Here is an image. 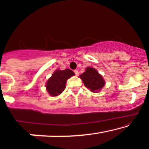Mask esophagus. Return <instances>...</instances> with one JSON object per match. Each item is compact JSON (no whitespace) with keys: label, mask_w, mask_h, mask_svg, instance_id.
I'll use <instances>...</instances> for the list:
<instances>
[{"label":"esophagus","mask_w":149,"mask_h":149,"mask_svg":"<svg viewBox=\"0 0 149 149\" xmlns=\"http://www.w3.org/2000/svg\"><path fill=\"white\" fill-rule=\"evenodd\" d=\"M74 72V74H75V75H77V76H78V75H79V72H78V70H75Z\"/></svg>","instance_id":"esophagus-1"}]
</instances>
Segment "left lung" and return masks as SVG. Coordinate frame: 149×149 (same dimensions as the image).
<instances>
[{
  "label": "left lung",
  "mask_w": 149,
  "mask_h": 149,
  "mask_svg": "<svg viewBox=\"0 0 149 149\" xmlns=\"http://www.w3.org/2000/svg\"><path fill=\"white\" fill-rule=\"evenodd\" d=\"M85 86L92 92L99 91L105 84V81L102 76L92 68H87L83 74L79 75Z\"/></svg>",
  "instance_id": "1"
}]
</instances>
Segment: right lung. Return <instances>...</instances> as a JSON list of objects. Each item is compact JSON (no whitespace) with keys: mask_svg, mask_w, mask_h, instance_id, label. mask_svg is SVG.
Segmentation results:
<instances>
[{"mask_svg":"<svg viewBox=\"0 0 149 149\" xmlns=\"http://www.w3.org/2000/svg\"><path fill=\"white\" fill-rule=\"evenodd\" d=\"M73 75H74V73L70 69L57 70L46 83V89L49 94L53 96L61 94L65 88L67 79Z\"/></svg>","mask_w":149,"mask_h":149,"instance_id":"obj_1","label":"right lung"}]
</instances>
